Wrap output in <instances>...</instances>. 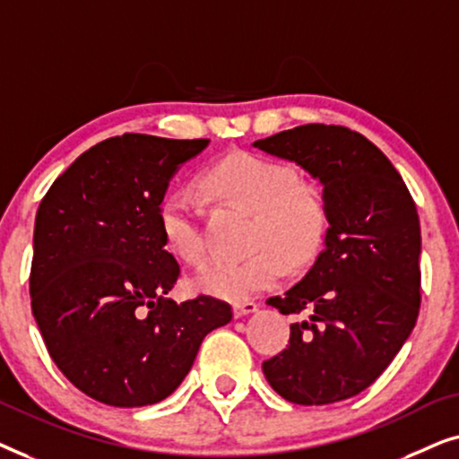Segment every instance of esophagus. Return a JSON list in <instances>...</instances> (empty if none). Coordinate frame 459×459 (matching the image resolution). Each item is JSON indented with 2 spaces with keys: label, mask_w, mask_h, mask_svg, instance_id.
I'll list each match as a JSON object with an SVG mask.
<instances>
[{
  "label": "esophagus",
  "mask_w": 459,
  "mask_h": 459,
  "mask_svg": "<svg viewBox=\"0 0 459 459\" xmlns=\"http://www.w3.org/2000/svg\"><path fill=\"white\" fill-rule=\"evenodd\" d=\"M256 305L255 300H242V303H236L234 305V316L236 317H242V316H248V313H255L256 311Z\"/></svg>",
  "instance_id": "34e87169"
}]
</instances>
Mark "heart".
<instances>
[{
  "label": "heart",
  "instance_id": "1",
  "mask_svg": "<svg viewBox=\"0 0 459 459\" xmlns=\"http://www.w3.org/2000/svg\"><path fill=\"white\" fill-rule=\"evenodd\" d=\"M200 186L212 198L250 211L244 259H217L198 273L200 290L228 300H247L299 269L322 248L328 234V204L317 181L299 178L290 162L236 150L209 165ZM167 248L187 265L206 259L204 209L186 192H169L159 204Z\"/></svg>",
  "mask_w": 459,
  "mask_h": 459
}]
</instances>
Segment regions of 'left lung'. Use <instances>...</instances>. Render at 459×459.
Masks as SVG:
<instances>
[{"label":"left lung","mask_w":459,"mask_h":459,"mask_svg":"<svg viewBox=\"0 0 459 459\" xmlns=\"http://www.w3.org/2000/svg\"><path fill=\"white\" fill-rule=\"evenodd\" d=\"M255 148L294 160L324 184L328 234L309 273L267 305L290 341L263 374L280 397L328 405L376 382L411 334L420 313V219L391 160L341 125H300Z\"/></svg>","instance_id":"obj_1"}]
</instances>
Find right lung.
Segmentation results:
<instances>
[{
    "label": "right lung",
    "instance_id": "1",
    "mask_svg": "<svg viewBox=\"0 0 459 459\" xmlns=\"http://www.w3.org/2000/svg\"><path fill=\"white\" fill-rule=\"evenodd\" d=\"M209 140L125 134L96 143L54 181L35 219L30 307L56 366L115 407L159 403L190 372L203 338L231 319L209 294L175 303L181 275L159 204Z\"/></svg>",
    "mask_w": 459,
    "mask_h": 459
}]
</instances>
